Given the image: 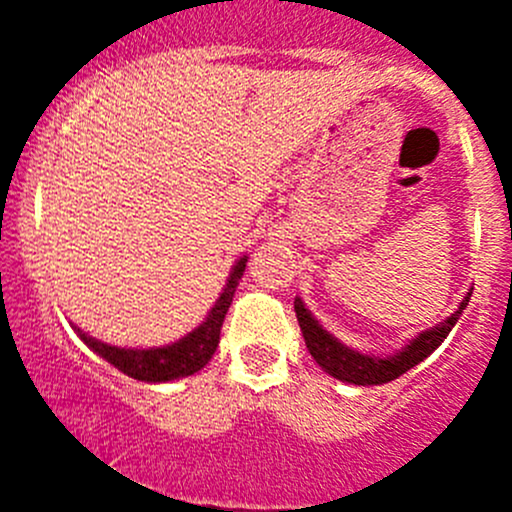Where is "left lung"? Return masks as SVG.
Listing matches in <instances>:
<instances>
[{
	"label": "left lung",
	"instance_id": "8db88e82",
	"mask_svg": "<svg viewBox=\"0 0 512 512\" xmlns=\"http://www.w3.org/2000/svg\"><path fill=\"white\" fill-rule=\"evenodd\" d=\"M468 299H471V292L463 297L461 307H458L451 317L438 322L436 327L421 332L416 339H411L401 352L391 356H371L344 347V344L339 342V339H334L327 329H322V324L309 314V309L304 307L299 297L294 299V312H297V322L299 329H302V337L309 354L314 356V361H317L327 374H332L334 379L339 381H347V384L376 386L399 379L401 374H406V371L414 369L416 364H421L428 354L436 352V349L441 347L443 339L448 337V332L456 327L458 317H461V312L466 309Z\"/></svg>",
	"mask_w": 512,
	"mask_h": 512
}]
</instances>
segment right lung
<instances>
[{"label": "right lung", "instance_id": "add662e5", "mask_svg": "<svg viewBox=\"0 0 512 512\" xmlns=\"http://www.w3.org/2000/svg\"><path fill=\"white\" fill-rule=\"evenodd\" d=\"M247 257H240L232 267L230 277H227V285L223 294L218 297V302L213 304V309L208 312L205 322L198 329L188 334V337L178 339V342L168 344V347H153V349H123V347H111V344H103L98 339L89 337L86 332L76 329L79 337L84 339V344L89 349H94L98 356L108 361V364L116 366L118 371H123L126 376L138 381H148V384H160V381H173L183 379V376L195 374V371L203 369L210 359H213L215 349L220 344V329H223L225 314L230 309L232 294L235 287L240 285V277L245 272Z\"/></svg>", "mask_w": 512, "mask_h": 512}]
</instances>
